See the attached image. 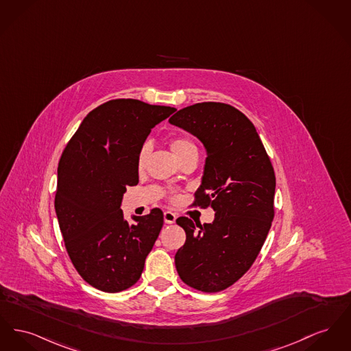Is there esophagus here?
<instances>
[{
  "instance_id": "esophagus-1",
  "label": "esophagus",
  "mask_w": 351,
  "mask_h": 351,
  "mask_svg": "<svg viewBox=\"0 0 351 351\" xmlns=\"http://www.w3.org/2000/svg\"><path fill=\"white\" fill-rule=\"evenodd\" d=\"M176 221V215L169 212V210H165V224H173Z\"/></svg>"
}]
</instances>
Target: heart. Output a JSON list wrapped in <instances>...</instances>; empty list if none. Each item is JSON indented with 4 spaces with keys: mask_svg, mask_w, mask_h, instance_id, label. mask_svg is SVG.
I'll use <instances>...</instances> for the list:
<instances>
[{
    "mask_svg": "<svg viewBox=\"0 0 351 351\" xmlns=\"http://www.w3.org/2000/svg\"><path fill=\"white\" fill-rule=\"evenodd\" d=\"M168 145L171 148V151L173 152V155L180 160H186L188 156L193 155V154H197V149H196V145L195 143L184 138V136H173L168 141ZM149 151H151V147L148 143L141 147L139 152H138V156H136V168L139 172H143L145 169V165H147V160H148V156H149ZM169 199L172 202H178L180 199V196L178 193H172L169 196Z\"/></svg>",
    "mask_w": 351,
    "mask_h": 351,
    "instance_id": "1",
    "label": "heart"
}]
</instances>
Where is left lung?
Returning <instances> with one entry per match:
<instances>
[{"label":"left lung","instance_id":"1","mask_svg":"<svg viewBox=\"0 0 351 351\" xmlns=\"http://www.w3.org/2000/svg\"><path fill=\"white\" fill-rule=\"evenodd\" d=\"M206 149L193 206H212V224L179 217L186 244L175 254L183 282L216 293L240 280L257 258L274 217L276 176L253 123L233 106L203 102L169 118Z\"/></svg>","mask_w":351,"mask_h":351}]
</instances>
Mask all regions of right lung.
<instances>
[{"label":"right lung","instance_id":"obj_1","mask_svg":"<svg viewBox=\"0 0 351 351\" xmlns=\"http://www.w3.org/2000/svg\"><path fill=\"white\" fill-rule=\"evenodd\" d=\"M176 108L112 99L87 114L58 163L56 212L69 257L94 288L132 287L163 227V212L134 216L121 209L127 186L139 182L136 156L151 128Z\"/></svg>","mask_w":351,"mask_h":351}]
</instances>
